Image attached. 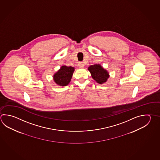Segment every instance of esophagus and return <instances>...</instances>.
Instances as JSON below:
<instances>
[{"mask_svg": "<svg viewBox=\"0 0 160 160\" xmlns=\"http://www.w3.org/2000/svg\"><path fill=\"white\" fill-rule=\"evenodd\" d=\"M78 66L80 68H83L84 67V64L83 62H79L78 64Z\"/></svg>", "mask_w": 160, "mask_h": 160, "instance_id": "1", "label": "esophagus"}]
</instances>
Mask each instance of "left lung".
I'll list each match as a JSON object with an SVG mask.
<instances>
[{"instance_id":"8db88e82","label":"left lung","mask_w":160,"mask_h":160,"mask_svg":"<svg viewBox=\"0 0 160 160\" xmlns=\"http://www.w3.org/2000/svg\"><path fill=\"white\" fill-rule=\"evenodd\" d=\"M92 78L100 84L105 82L109 78V73L100 64H94L88 67Z\"/></svg>"}]
</instances>
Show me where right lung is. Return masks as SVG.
<instances>
[{
	"label": "right lung",
	"mask_w": 160,
	"mask_h": 160,
	"mask_svg": "<svg viewBox=\"0 0 160 160\" xmlns=\"http://www.w3.org/2000/svg\"><path fill=\"white\" fill-rule=\"evenodd\" d=\"M74 71V67L62 66L53 76L54 81L59 86H66L71 81Z\"/></svg>",
	"instance_id": "right-lung-1"
}]
</instances>
